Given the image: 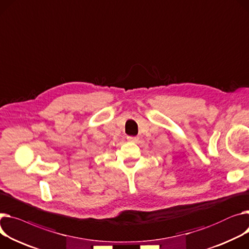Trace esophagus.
<instances>
[{"label": "esophagus", "instance_id": "1", "mask_svg": "<svg viewBox=\"0 0 249 249\" xmlns=\"http://www.w3.org/2000/svg\"><path fill=\"white\" fill-rule=\"evenodd\" d=\"M127 139H128V141H130V142H137V141L139 140V138H138V137H135V136H128Z\"/></svg>", "mask_w": 249, "mask_h": 249}]
</instances>
